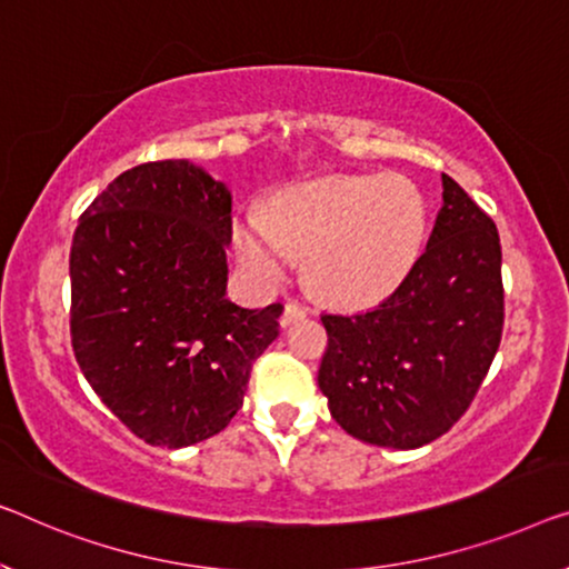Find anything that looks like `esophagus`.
Segmentation results:
<instances>
[{"instance_id":"esophagus-1","label":"esophagus","mask_w":569,"mask_h":569,"mask_svg":"<svg viewBox=\"0 0 569 569\" xmlns=\"http://www.w3.org/2000/svg\"><path fill=\"white\" fill-rule=\"evenodd\" d=\"M307 317V307H301L299 301H286L283 313H281V327L293 325V321H299Z\"/></svg>"}]
</instances>
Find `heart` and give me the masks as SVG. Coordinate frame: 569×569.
<instances>
[{
    "label": "heart",
    "instance_id": "1",
    "mask_svg": "<svg viewBox=\"0 0 569 569\" xmlns=\"http://www.w3.org/2000/svg\"><path fill=\"white\" fill-rule=\"evenodd\" d=\"M423 201L409 178L339 176L299 183L234 224L242 266L262 281H281L293 256H309L307 278L321 299L366 303L391 291L417 260Z\"/></svg>",
    "mask_w": 569,
    "mask_h": 569
}]
</instances>
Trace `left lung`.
<instances>
[{"instance_id": "8db88e82", "label": "left lung", "mask_w": 569, "mask_h": 569, "mask_svg": "<svg viewBox=\"0 0 569 569\" xmlns=\"http://www.w3.org/2000/svg\"><path fill=\"white\" fill-rule=\"evenodd\" d=\"M427 250L370 311L325 313L319 388L347 435L413 449L470 409L503 335L501 240L486 211L442 173Z\"/></svg>"}]
</instances>
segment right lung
Masks as SVG:
<instances>
[{"mask_svg":"<svg viewBox=\"0 0 569 569\" xmlns=\"http://www.w3.org/2000/svg\"><path fill=\"white\" fill-rule=\"evenodd\" d=\"M232 193L189 160L117 176L71 244L76 362L134 437L189 447L240 411L252 362L278 337L281 303L224 296Z\"/></svg>","mask_w":569,"mask_h":569,"instance_id":"add662e5","label":"right lung"}]
</instances>
